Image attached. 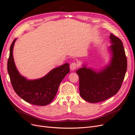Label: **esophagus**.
Instances as JSON below:
<instances>
[{"mask_svg":"<svg viewBox=\"0 0 135 135\" xmlns=\"http://www.w3.org/2000/svg\"><path fill=\"white\" fill-rule=\"evenodd\" d=\"M78 65L75 62H72L70 65V68L71 70H74L77 68Z\"/></svg>","mask_w":135,"mask_h":135,"instance_id":"34e87169","label":"esophagus"}]
</instances>
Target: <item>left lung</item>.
I'll return each mask as SVG.
<instances>
[{
	"label": "left lung",
	"mask_w": 135,
	"mask_h": 135,
	"mask_svg": "<svg viewBox=\"0 0 135 135\" xmlns=\"http://www.w3.org/2000/svg\"><path fill=\"white\" fill-rule=\"evenodd\" d=\"M112 52L110 63L103 70L96 71L85 65L76 70L79 79L80 95L91 103L108 99L119 91L124 80L127 61L123 43L113 34L110 35Z\"/></svg>",
	"instance_id": "obj_1"
}]
</instances>
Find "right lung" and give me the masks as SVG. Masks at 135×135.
<instances>
[{
  "label": "right lung",
  "instance_id": "1",
  "mask_svg": "<svg viewBox=\"0 0 135 135\" xmlns=\"http://www.w3.org/2000/svg\"><path fill=\"white\" fill-rule=\"evenodd\" d=\"M15 39L12 43L7 64L8 72L12 87L17 95L27 103L45 106L50 104L57 92L64 77L70 72L69 64L66 63L55 68L44 76L35 80H28L18 71L14 62L13 49Z\"/></svg>",
  "mask_w": 135,
  "mask_h": 135
}]
</instances>
